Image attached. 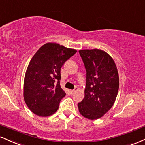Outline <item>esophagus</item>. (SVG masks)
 Returning <instances> with one entry per match:
<instances>
[{
    "label": "esophagus",
    "mask_w": 145,
    "mask_h": 145,
    "mask_svg": "<svg viewBox=\"0 0 145 145\" xmlns=\"http://www.w3.org/2000/svg\"><path fill=\"white\" fill-rule=\"evenodd\" d=\"M77 90H78V88L75 87V88H74V90H71V94H74V93H75L76 92H77Z\"/></svg>",
    "instance_id": "obj_1"
}]
</instances>
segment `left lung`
<instances>
[{"instance_id":"left-lung-1","label":"left lung","mask_w":145,"mask_h":145,"mask_svg":"<svg viewBox=\"0 0 145 145\" xmlns=\"http://www.w3.org/2000/svg\"><path fill=\"white\" fill-rule=\"evenodd\" d=\"M86 71L85 97L78 103L83 116L94 120L111 109L119 87L118 71L112 58L99 49L79 51Z\"/></svg>"}]
</instances>
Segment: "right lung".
<instances>
[{
  "label": "right lung",
  "instance_id": "obj_1",
  "mask_svg": "<svg viewBox=\"0 0 145 145\" xmlns=\"http://www.w3.org/2000/svg\"><path fill=\"white\" fill-rule=\"evenodd\" d=\"M77 51L55 43L43 45L33 55L24 81V99L40 116L53 114L66 93L60 86L61 68Z\"/></svg>",
  "mask_w": 145,
  "mask_h": 145
}]
</instances>
